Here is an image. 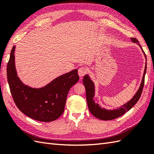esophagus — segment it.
Segmentation results:
<instances>
[{"label": "esophagus", "instance_id": "34e87169", "mask_svg": "<svg viewBox=\"0 0 154 154\" xmlns=\"http://www.w3.org/2000/svg\"><path fill=\"white\" fill-rule=\"evenodd\" d=\"M87 73V70L85 67H81L79 69H78V74L80 77H83L84 75H85Z\"/></svg>", "mask_w": 154, "mask_h": 154}]
</instances>
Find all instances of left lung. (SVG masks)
<instances>
[{
	"instance_id": "obj_1",
	"label": "left lung",
	"mask_w": 154,
	"mask_h": 154,
	"mask_svg": "<svg viewBox=\"0 0 154 154\" xmlns=\"http://www.w3.org/2000/svg\"><path fill=\"white\" fill-rule=\"evenodd\" d=\"M131 40L133 42H135V43L136 42H137V43H138L139 42L138 40L135 38H132ZM139 45L140 46V44ZM145 56L146 57V54H145ZM146 68H147V63H146L145 70H144V73H143L141 85H140L139 89L138 91H137V93H136L135 95L134 96V97L129 101V102H128L125 104H124V105L122 106V107L120 108V109L112 110L102 109V108L99 106V104L95 103V102H94L93 100V97L94 95V83L93 81L91 80L90 77L88 76L87 75H85L83 79V83L86 89L87 102L88 107H89V109L90 110L91 113L92 114L94 117H96L99 119L103 120H110L122 116L124 114H125L126 112H128V111L131 109L137 103V102H138V100L140 99V97H141L143 85H144V79H145V74L146 71Z\"/></svg>"
}]
</instances>
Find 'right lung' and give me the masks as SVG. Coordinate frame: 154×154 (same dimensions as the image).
I'll list each match as a JSON object with an SVG mask.
<instances>
[{
  "label": "right lung",
  "instance_id": "add662e5",
  "mask_svg": "<svg viewBox=\"0 0 154 154\" xmlns=\"http://www.w3.org/2000/svg\"><path fill=\"white\" fill-rule=\"evenodd\" d=\"M13 46L6 73L10 91L16 106L31 119L48 122L57 119L64 112L69 91L79 79L77 69L61 75L41 89L24 85L16 74Z\"/></svg>",
  "mask_w": 154,
  "mask_h": 154
}]
</instances>
